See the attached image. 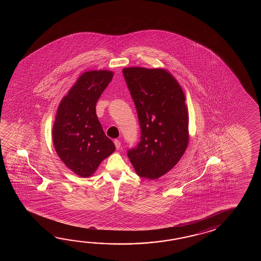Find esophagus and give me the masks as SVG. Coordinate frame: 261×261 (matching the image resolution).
<instances>
[{
	"label": "esophagus",
	"mask_w": 261,
	"mask_h": 261,
	"mask_svg": "<svg viewBox=\"0 0 261 261\" xmlns=\"http://www.w3.org/2000/svg\"><path fill=\"white\" fill-rule=\"evenodd\" d=\"M114 144L116 145V148H117V150L120 149V147H121V143H120V141H119V140H115V141H114Z\"/></svg>",
	"instance_id": "esophagus-1"
}]
</instances>
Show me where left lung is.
<instances>
[{
    "label": "left lung",
    "mask_w": 261,
    "mask_h": 261,
    "mask_svg": "<svg viewBox=\"0 0 261 261\" xmlns=\"http://www.w3.org/2000/svg\"><path fill=\"white\" fill-rule=\"evenodd\" d=\"M122 72L141 128V141L128 150V159L139 176L158 179L177 164L189 144L183 89L163 69L129 67Z\"/></svg>",
    "instance_id": "8db88e82"
}]
</instances>
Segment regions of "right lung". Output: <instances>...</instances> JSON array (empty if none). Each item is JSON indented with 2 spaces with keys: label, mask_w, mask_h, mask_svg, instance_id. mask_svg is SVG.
Instances as JSON below:
<instances>
[{
  "label": "right lung",
  "mask_w": 261,
  "mask_h": 261,
  "mask_svg": "<svg viewBox=\"0 0 261 261\" xmlns=\"http://www.w3.org/2000/svg\"><path fill=\"white\" fill-rule=\"evenodd\" d=\"M113 75L106 70L84 72L58 108L52 130L56 152L80 177L92 175L116 149L96 115V103Z\"/></svg>",
  "instance_id": "right-lung-1"
}]
</instances>
